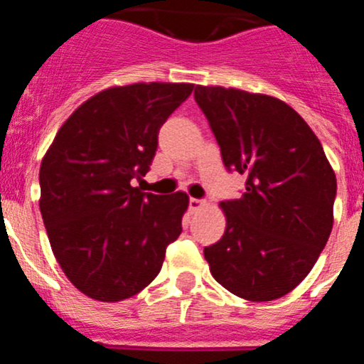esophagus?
Segmentation results:
<instances>
[{
  "label": "esophagus",
  "instance_id": "34e87169",
  "mask_svg": "<svg viewBox=\"0 0 364 364\" xmlns=\"http://www.w3.org/2000/svg\"><path fill=\"white\" fill-rule=\"evenodd\" d=\"M205 205H207V201H205V200H198V198H191V200H189V208L191 210H198V208L205 207Z\"/></svg>",
  "mask_w": 364,
  "mask_h": 364
}]
</instances>
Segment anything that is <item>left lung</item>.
I'll return each mask as SVG.
<instances>
[{
    "label": "left lung",
    "mask_w": 364,
    "mask_h": 364,
    "mask_svg": "<svg viewBox=\"0 0 364 364\" xmlns=\"http://www.w3.org/2000/svg\"><path fill=\"white\" fill-rule=\"evenodd\" d=\"M228 171L247 175L238 200L220 203L226 231L205 247L213 279L249 301L291 293L316 264L333 228L336 177L319 138L284 101L196 85Z\"/></svg>",
    "instance_id": "obj_1"
}]
</instances>
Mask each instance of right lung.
I'll return each mask as SVG.
<instances>
[{"instance_id":"1","label":"right lung","mask_w":364,"mask_h":364,"mask_svg":"<svg viewBox=\"0 0 364 364\" xmlns=\"http://www.w3.org/2000/svg\"><path fill=\"white\" fill-rule=\"evenodd\" d=\"M193 84H131L82 103L40 166V212L70 282L98 301H121L156 279L182 233L186 193H141L157 133Z\"/></svg>"}]
</instances>
